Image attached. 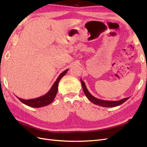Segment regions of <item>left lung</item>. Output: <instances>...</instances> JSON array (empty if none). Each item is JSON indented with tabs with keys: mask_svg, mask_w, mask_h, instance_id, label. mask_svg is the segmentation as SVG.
<instances>
[{
	"mask_svg": "<svg viewBox=\"0 0 147 147\" xmlns=\"http://www.w3.org/2000/svg\"><path fill=\"white\" fill-rule=\"evenodd\" d=\"M82 88L83 90V92L84 94L87 97V98L90 100L93 104L96 105H99L101 107H116L118 105H121L123 104L124 102H126L129 97H126V98H124L123 99H121L119 100H116V101H113V100H101L96 98V97L93 96L90 92L88 91L87 88L86 87L85 83L81 79L80 80Z\"/></svg>",
	"mask_w": 147,
	"mask_h": 147,
	"instance_id": "1",
	"label": "left lung"
}]
</instances>
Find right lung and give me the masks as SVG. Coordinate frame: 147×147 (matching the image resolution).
I'll return each instance as SVG.
<instances>
[{"mask_svg":"<svg viewBox=\"0 0 147 147\" xmlns=\"http://www.w3.org/2000/svg\"><path fill=\"white\" fill-rule=\"evenodd\" d=\"M69 69H66L64 70L63 73H61L59 76L57 77L56 82L53 84L51 89L50 90L47 94L45 95L42 96L40 97H37V98L35 99H23L20 98V97H17V98L21 102H23L26 105H28L31 107H34V108H38V107H42L44 106H47L51 104L54 100L55 97L57 94V90H58V84L60 81V80L62 78L63 76L65 75V74L67 72Z\"/></svg>","mask_w":147,"mask_h":147,"instance_id":"1","label":"right lung"}]
</instances>
